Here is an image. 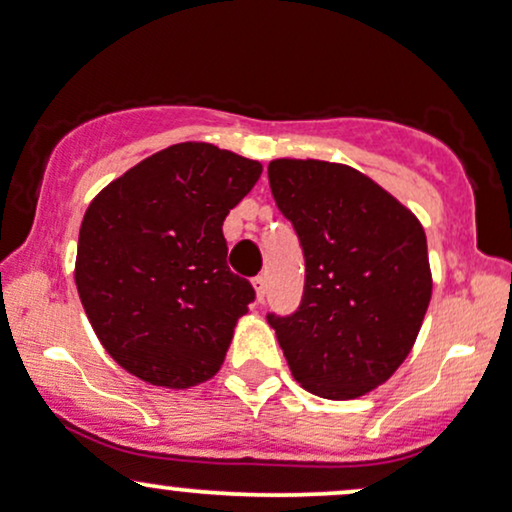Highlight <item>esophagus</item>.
Masks as SVG:
<instances>
[{
  "mask_svg": "<svg viewBox=\"0 0 512 512\" xmlns=\"http://www.w3.org/2000/svg\"><path fill=\"white\" fill-rule=\"evenodd\" d=\"M254 289H256V299L263 301V296H266V275H256L254 280Z\"/></svg>",
  "mask_w": 512,
  "mask_h": 512,
  "instance_id": "obj_1",
  "label": "esophagus"
}]
</instances>
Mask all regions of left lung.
Instances as JSON below:
<instances>
[{
  "mask_svg": "<svg viewBox=\"0 0 512 512\" xmlns=\"http://www.w3.org/2000/svg\"><path fill=\"white\" fill-rule=\"evenodd\" d=\"M268 180L306 258L299 311L270 313L294 380L315 396L358 399L399 370L432 299L415 213L361 170L275 159Z\"/></svg>",
  "mask_w": 512,
  "mask_h": 512,
  "instance_id": "obj_1",
  "label": "left lung"
}]
</instances>
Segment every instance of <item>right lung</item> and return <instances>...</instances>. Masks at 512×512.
I'll return each mask as SVG.
<instances>
[{
	"mask_svg": "<svg viewBox=\"0 0 512 512\" xmlns=\"http://www.w3.org/2000/svg\"><path fill=\"white\" fill-rule=\"evenodd\" d=\"M263 166L208 142L156 151L109 182L80 225L75 285L92 330L130 375L211 380L254 287L227 268L223 220Z\"/></svg>",
	"mask_w": 512,
	"mask_h": 512,
	"instance_id": "right-lung-1",
	"label": "right lung"
}]
</instances>
